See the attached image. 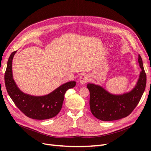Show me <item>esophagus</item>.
Listing matches in <instances>:
<instances>
[{"label":"esophagus","mask_w":151,"mask_h":151,"mask_svg":"<svg viewBox=\"0 0 151 151\" xmlns=\"http://www.w3.org/2000/svg\"><path fill=\"white\" fill-rule=\"evenodd\" d=\"M89 80V76L86 74H82L79 78V83L81 84H84L86 83H88Z\"/></svg>","instance_id":"1"}]
</instances>
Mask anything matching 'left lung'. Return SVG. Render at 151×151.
<instances>
[{
	"mask_svg": "<svg viewBox=\"0 0 151 151\" xmlns=\"http://www.w3.org/2000/svg\"><path fill=\"white\" fill-rule=\"evenodd\" d=\"M138 61L142 70L136 85L129 92L113 94L101 86L88 84L91 111L96 118L102 121L119 120L129 116L137 106L146 86V74L140 55Z\"/></svg>",
	"mask_w": 151,
	"mask_h": 151,
	"instance_id": "8db88e82",
	"label": "left lung"
}]
</instances>
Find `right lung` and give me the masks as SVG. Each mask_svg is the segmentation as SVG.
Returning a JSON list of instances; mask_svg holds the SVG:
<instances>
[{
    "mask_svg": "<svg viewBox=\"0 0 151 151\" xmlns=\"http://www.w3.org/2000/svg\"><path fill=\"white\" fill-rule=\"evenodd\" d=\"M17 51L9 58L4 76L6 89L16 106L26 116L35 120H46L55 116L60 112L66 91L73 88L76 81H70L60 86L52 93L35 96L26 94L19 89L12 76V60Z\"/></svg>",
    "mask_w": 151,
    "mask_h": 151,
    "instance_id": "right-lung-1",
    "label": "right lung"
}]
</instances>
